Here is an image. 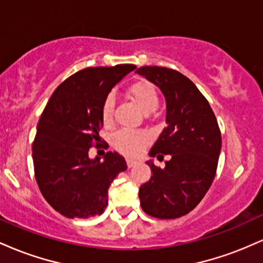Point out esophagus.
<instances>
[{
	"instance_id": "34e87169",
	"label": "esophagus",
	"mask_w": 263,
	"mask_h": 263,
	"mask_svg": "<svg viewBox=\"0 0 263 263\" xmlns=\"http://www.w3.org/2000/svg\"><path fill=\"white\" fill-rule=\"evenodd\" d=\"M126 163H127V167H128V168H132V167H135L136 164H137V161H135V159L128 158V159H126Z\"/></svg>"
}]
</instances>
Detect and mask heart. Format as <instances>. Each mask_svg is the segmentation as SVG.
Listing matches in <instances>:
<instances>
[{"mask_svg": "<svg viewBox=\"0 0 263 263\" xmlns=\"http://www.w3.org/2000/svg\"><path fill=\"white\" fill-rule=\"evenodd\" d=\"M128 96L136 102L138 107L144 114H149L155 111L158 106V93L156 87L146 80H138L132 84L127 90ZM114 98L108 95L105 99L101 107V117L105 123L112 121L114 114ZM148 141V137L143 132L129 131V129H121L114 137L115 148L126 156H137L143 149L144 144Z\"/></svg>", "mask_w": 263, "mask_h": 263, "instance_id": "obj_1", "label": "heart"}]
</instances>
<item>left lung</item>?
I'll return each mask as SVG.
<instances>
[{
    "instance_id": "obj_1",
    "label": "left lung",
    "mask_w": 263,
    "mask_h": 263,
    "mask_svg": "<svg viewBox=\"0 0 263 263\" xmlns=\"http://www.w3.org/2000/svg\"><path fill=\"white\" fill-rule=\"evenodd\" d=\"M136 73L161 89L167 105V126L149 156L171 157L164 168L147 161L153 176L138 192L141 206L153 218H180L200 203L215 178L221 149L218 121L203 93L179 71L142 66Z\"/></svg>"
}]
</instances>
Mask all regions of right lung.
<instances>
[{
	"label": "right lung",
	"instance_id": "1",
	"mask_svg": "<svg viewBox=\"0 0 263 263\" xmlns=\"http://www.w3.org/2000/svg\"><path fill=\"white\" fill-rule=\"evenodd\" d=\"M135 69L121 64L78 71L57 87L39 119L32 147L35 180L45 200L66 218L101 215L108 186L127 170L117 152H107L101 161L90 158L89 149L101 142L105 99Z\"/></svg>",
	"mask_w": 263,
	"mask_h": 263
}]
</instances>
